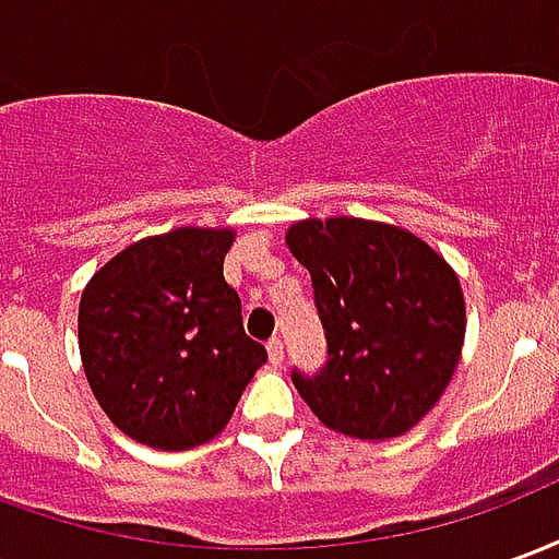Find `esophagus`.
<instances>
[{
	"instance_id": "34e87169",
	"label": "esophagus",
	"mask_w": 559,
	"mask_h": 559,
	"mask_svg": "<svg viewBox=\"0 0 559 559\" xmlns=\"http://www.w3.org/2000/svg\"><path fill=\"white\" fill-rule=\"evenodd\" d=\"M266 350H269V362L275 365L278 368L281 362H284V344H281V338H272L266 344Z\"/></svg>"
}]
</instances>
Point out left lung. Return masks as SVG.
<instances>
[{
  "instance_id": "8db88e82",
  "label": "left lung",
  "mask_w": 559,
  "mask_h": 559,
  "mask_svg": "<svg viewBox=\"0 0 559 559\" xmlns=\"http://www.w3.org/2000/svg\"><path fill=\"white\" fill-rule=\"evenodd\" d=\"M290 254L311 272L329 362L293 386L326 428L389 440L428 416L464 347L455 269L404 227L380 221H296Z\"/></svg>"
}]
</instances>
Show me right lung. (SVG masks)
<instances>
[{"instance_id":"add662e5","label":"right lung","mask_w":559,"mask_h":559,"mask_svg":"<svg viewBox=\"0 0 559 559\" xmlns=\"http://www.w3.org/2000/svg\"><path fill=\"white\" fill-rule=\"evenodd\" d=\"M236 233L179 227L128 245L80 296V359L116 428L164 452L224 431L266 347L224 281Z\"/></svg>"}]
</instances>
